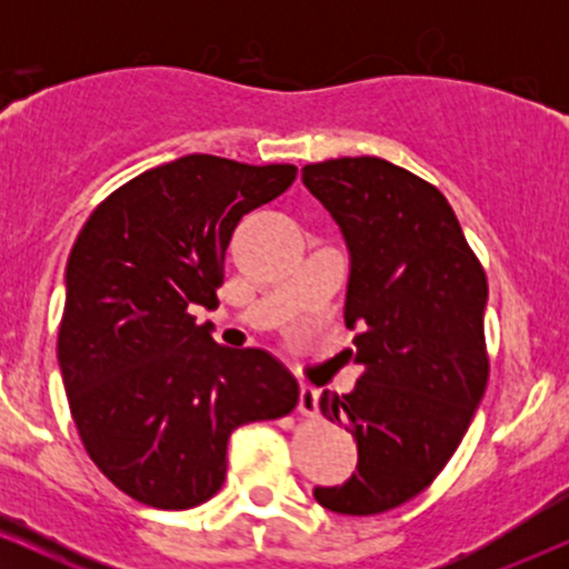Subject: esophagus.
<instances>
[{
  "mask_svg": "<svg viewBox=\"0 0 569 569\" xmlns=\"http://www.w3.org/2000/svg\"><path fill=\"white\" fill-rule=\"evenodd\" d=\"M299 415L316 417L318 415V390L312 385H302L299 388Z\"/></svg>",
  "mask_w": 569,
  "mask_h": 569,
  "instance_id": "obj_1",
  "label": "esophagus"
}]
</instances>
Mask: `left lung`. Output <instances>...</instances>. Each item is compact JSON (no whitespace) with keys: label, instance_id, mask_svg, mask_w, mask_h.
I'll list each match as a JSON object with an SVG mask.
<instances>
[{"label":"left lung","instance_id":"obj_1","mask_svg":"<svg viewBox=\"0 0 569 569\" xmlns=\"http://www.w3.org/2000/svg\"><path fill=\"white\" fill-rule=\"evenodd\" d=\"M305 187L350 248L345 352L361 363L352 393L321 396V411L358 441L356 473L316 487L335 513L398 508L452 460L487 390V276L447 198L380 158L302 168Z\"/></svg>","mask_w":569,"mask_h":569}]
</instances>
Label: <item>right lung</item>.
Returning <instances> with one entry per match:
<instances>
[{"instance_id": "right-lung-1", "label": "right lung", "mask_w": 569, "mask_h": 569, "mask_svg": "<svg viewBox=\"0 0 569 569\" xmlns=\"http://www.w3.org/2000/svg\"><path fill=\"white\" fill-rule=\"evenodd\" d=\"M293 179L297 166L187 154L114 189L77 234L58 329L71 420L98 471L143 506L211 500L232 430L297 409L276 356L217 345L192 316L219 305L240 217Z\"/></svg>"}]
</instances>
